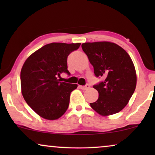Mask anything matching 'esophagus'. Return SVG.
Returning <instances> with one entry per match:
<instances>
[{
    "mask_svg": "<svg viewBox=\"0 0 155 155\" xmlns=\"http://www.w3.org/2000/svg\"><path fill=\"white\" fill-rule=\"evenodd\" d=\"M79 87L82 90H87L89 87H90V86H89L88 84H87V85H85V86H80V85Z\"/></svg>",
    "mask_w": 155,
    "mask_h": 155,
    "instance_id": "obj_1",
    "label": "esophagus"
}]
</instances>
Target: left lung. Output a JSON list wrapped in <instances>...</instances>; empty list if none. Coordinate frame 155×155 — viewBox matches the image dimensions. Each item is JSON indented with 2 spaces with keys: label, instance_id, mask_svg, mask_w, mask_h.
<instances>
[{
  "label": "left lung",
  "instance_id": "left-lung-1",
  "mask_svg": "<svg viewBox=\"0 0 155 155\" xmlns=\"http://www.w3.org/2000/svg\"><path fill=\"white\" fill-rule=\"evenodd\" d=\"M82 48L94 68L97 77L104 82L94 85L99 98L91 107L106 116L121 111L128 104L136 87L137 75L133 61L118 44L109 41L87 42Z\"/></svg>",
  "mask_w": 155,
  "mask_h": 155
}]
</instances>
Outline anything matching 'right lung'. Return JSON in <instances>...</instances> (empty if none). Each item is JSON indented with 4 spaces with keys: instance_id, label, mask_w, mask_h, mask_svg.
<instances>
[{
    "instance_id": "obj_1",
    "label": "right lung",
    "mask_w": 155,
    "mask_h": 155,
    "mask_svg": "<svg viewBox=\"0 0 155 155\" xmlns=\"http://www.w3.org/2000/svg\"><path fill=\"white\" fill-rule=\"evenodd\" d=\"M80 43H51L31 54L20 73L21 92L25 101L44 119L56 120L67 111L77 84L60 82L62 73L70 75L67 58Z\"/></svg>"
}]
</instances>
